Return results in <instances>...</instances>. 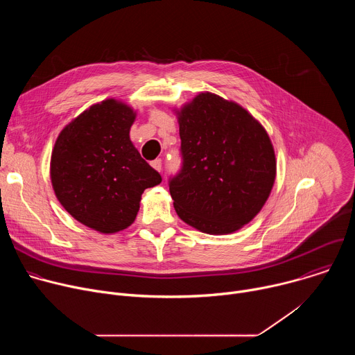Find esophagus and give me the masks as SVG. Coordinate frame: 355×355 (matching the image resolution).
Listing matches in <instances>:
<instances>
[{"instance_id":"34e87169","label":"esophagus","mask_w":355,"mask_h":355,"mask_svg":"<svg viewBox=\"0 0 355 355\" xmlns=\"http://www.w3.org/2000/svg\"><path fill=\"white\" fill-rule=\"evenodd\" d=\"M151 167H153V168H155V170H157V171H162V168H163V163H162V160H160V159H156V160L151 162Z\"/></svg>"}]
</instances>
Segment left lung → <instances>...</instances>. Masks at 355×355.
Here are the masks:
<instances>
[{
	"mask_svg": "<svg viewBox=\"0 0 355 355\" xmlns=\"http://www.w3.org/2000/svg\"><path fill=\"white\" fill-rule=\"evenodd\" d=\"M181 168L168 180L177 215L209 234H227L254 218L275 181L266 129L240 105L211 92L178 112Z\"/></svg>",
	"mask_w": 355,
	"mask_h": 355,
	"instance_id": "8db88e82",
	"label": "left lung"
}]
</instances>
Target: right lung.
I'll return each instance as SVG.
<instances>
[{"label": "right lung", "mask_w": 355, "mask_h": 355, "mask_svg": "<svg viewBox=\"0 0 355 355\" xmlns=\"http://www.w3.org/2000/svg\"><path fill=\"white\" fill-rule=\"evenodd\" d=\"M133 111L115 99L84 111L59 135L50 177L63 208L101 233L130 226L146 188L162 175L141 159L129 139Z\"/></svg>", "instance_id": "obj_1"}]
</instances>
